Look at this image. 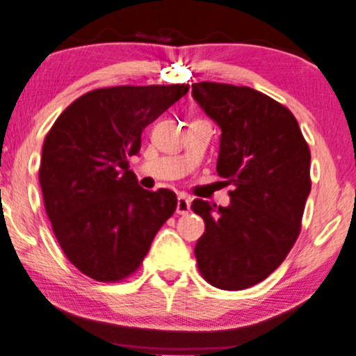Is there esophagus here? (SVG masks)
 <instances>
[{
	"label": "esophagus",
	"mask_w": 356,
	"mask_h": 356,
	"mask_svg": "<svg viewBox=\"0 0 356 356\" xmlns=\"http://www.w3.org/2000/svg\"><path fill=\"white\" fill-rule=\"evenodd\" d=\"M189 209H191V197H189L188 194H179L177 202V213L184 216V213L189 212Z\"/></svg>",
	"instance_id": "1"
}]
</instances>
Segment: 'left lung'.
<instances>
[{"label": "left lung", "instance_id": "left-lung-1", "mask_svg": "<svg viewBox=\"0 0 356 356\" xmlns=\"http://www.w3.org/2000/svg\"><path fill=\"white\" fill-rule=\"evenodd\" d=\"M193 99L222 131L217 173L235 189L222 207L194 199L206 232L194 248L209 284L243 290L279 267L300 233L311 154L298 121L251 87L193 84Z\"/></svg>", "mask_w": 356, "mask_h": 356}]
</instances>
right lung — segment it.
<instances>
[{
    "instance_id": "add662e5",
    "label": "right lung",
    "mask_w": 356,
    "mask_h": 356,
    "mask_svg": "<svg viewBox=\"0 0 356 356\" xmlns=\"http://www.w3.org/2000/svg\"><path fill=\"white\" fill-rule=\"evenodd\" d=\"M189 86H120L87 92L58 116L42 149L40 188L63 252L82 274L116 282L138 269L177 194L147 191L129 170L145 126Z\"/></svg>"
}]
</instances>
